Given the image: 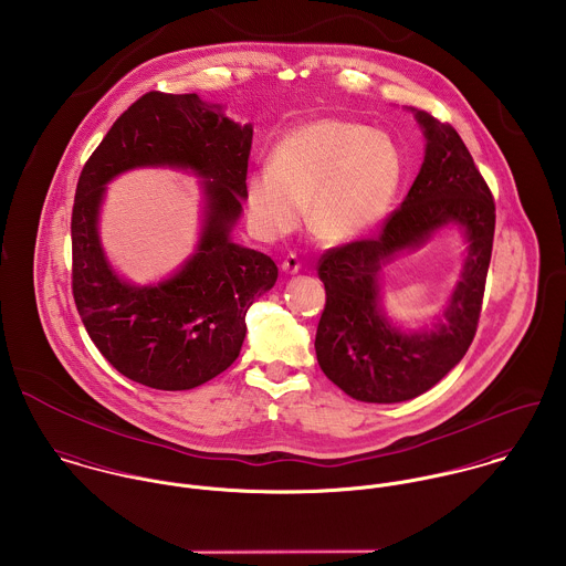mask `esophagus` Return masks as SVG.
<instances>
[{
	"instance_id": "esophagus-1",
	"label": "esophagus",
	"mask_w": 566,
	"mask_h": 566,
	"mask_svg": "<svg viewBox=\"0 0 566 566\" xmlns=\"http://www.w3.org/2000/svg\"><path fill=\"white\" fill-rule=\"evenodd\" d=\"M281 268H283V272H285V274H296V272L301 270V261H298V256H296V254H287V256L283 259Z\"/></svg>"
}]
</instances>
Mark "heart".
<instances>
[{"label":"heart","instance_id":"heart-1","mask_svg":"<svg viewBox=\"0 0 566 566\" xmlns=\"http://www.w3.org/2000/svg\"><path fill=\"white\" fill-rule=\"evenodd\" d=\"M403 160L395 140L367 125L323 118L287 132L270 167L248 176L245 203L265 237L292 232L305 210L307 226L327 243L363 237L390 210Z\"/></svg>","mask_w":566,"mask_h":566}]
</instances>
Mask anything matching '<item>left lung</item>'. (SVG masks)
<instances>
[{
  "mask_svg": "<svg viewBox=\"0 0 566 566\" xmlns=\"http://www.w3.org/2000/svg\"><path fill=\"white\" fill-rule=\"evenodd\" d=\"M415 118L426 136V156L401 206L376 237L332 248L318 261L327 303L316 329V358L325 376L360 401L395 403L432 388L465 356L483 305L496 223L492 190L452 125L428 112H415ZM448 222L469 239L462 281L434 331L403 335L378 307L380 265Z\"/></svg>",
  "mask_w": 566,
  "mask_h": 566,
  "instance_id": "left-lung-1",
  "label": "left lung"
}]
</instances>
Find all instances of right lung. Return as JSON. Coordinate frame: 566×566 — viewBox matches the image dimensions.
Masks as SVG:
<instances>
[{
	"label": "right lung",
	"mask_w": 566,
	"mask_h": 566,
	"mask_svg": "<svg viewBox=\"0 0 566 566\" xmlns=\"http://www.w3.org/2000/svg\"><path fill=\"white\" fill-rule=\"evenodd\" d=\"M252 125L197 94L147 92L112 125L85 163L72 208V294L78 316L125 377L189 390L239 356L245 312L279 276L274 261L230 239L245 199ZM136 166L190 168L205 178L207 219L196 254L171 279L138 289L104 259L97 208L104 185Z\"/></svg>",
	"instance_id": "obj_1"
}]
</instances>
